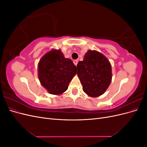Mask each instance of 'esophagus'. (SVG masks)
Returning a JSON list of instances; mask_svg holds the SVG:
<instances>
[{"instance_id": "esophagus-1", "label": "esophagus", "mask_w": 147, "mask_h": 147, "mask_svg": "<svg viewBox=\"0 0 147 147\" xmlns=\"http://www.w3.org/2000/svg\"><path fill=\"white\" fill-rule=\"evenodd\" d=\"M78 60H74V64H75V65H77V64H78Z\"/></svg>"}]
</instances>
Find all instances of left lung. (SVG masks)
<instances>
[{"instance_id":"8db88e82","label":"left lung","mask_w":147,"mask_h":147,"mask_svg":"<svg viewBox=\"0 0 147 147\" xmlns=\"http://www.w3.org/2000/svg\"><path fill=\"white\" fill-rule=\"evenodd\" d=\"M77 67L83 91L92 97L103 94L112 78V66L107 58L98 51L88 50Z\"/></svg>"}]
</instances>
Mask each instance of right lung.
Masks as SVG:
<instances>
[{
    "mask_svg": "<svg viewBox=\"0 0 147 147\" xmlns=\"http://www.w3.org/2000/svg\"><path fill=\"white\" fill-rule=\"evenodd\" d=\"M38 74L40 82L48 92L59 95L67 90L77 69L72 60L64 57L60 50L53 49L40 60Z\"/></svg>",
    "mask_w": 147,
    "mask_h": 147,
    "instance_id": "1",
    "label": "right lung"
}]
</instances>
